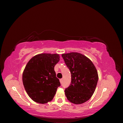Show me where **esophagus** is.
Here are the masks:
<instances>
[{
	"mask_svg": "<svg viewBox=\"0 0 123 123\" xmlns=\"http://www.w3.org/2000/svg\"><path fill=\"white\" fill-rule=\"evenodd\" d=\"M62 79H60V83H61V84H62Z\"/></svg>",
	"mask_w": 123,
	"mask_h": 123,
	"instance_id": "34e87169",
	"label": "esophagus"
}]
</instances>
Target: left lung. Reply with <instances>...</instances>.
Instances as JSON below:
<instances>
[{"label": "left lung", "instance_id": "left-lung-1", "mask_svg": "<svg viewBox=\"0 0 123 123\" xmlns=\"http://www.w3.org/2000/svg\"><path fill=\"white\" fill-rule=\"evenodd\" d=\"M62 57L71 74V82L65 89L69 101L81 104L94 93L98 79L95 67L86 56L77 52L62 54Z\"/></svg>", "mask_w": 123, "mask_h": 123}]
</instances>
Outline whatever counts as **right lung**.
I'll list each match as a JSON object with an SVG mask.
<instances>
[{
    "label": "right lung",
    "mask_w": 123,
    "mask_h": 123,
    "mask_svg": "<svg viewBox=\"0 0 123 123\" xmlns=\"http://www.w3.org/2000/svg\"><path fill=\"white\" fill-rule=\"evenodd\" d=\"M59 58L58 54L43 53L34 56L27 63L23 82L27 94L34 102L45 104L53 98L61 86L54 71Z\"/></svg>",
    "instance_id": "obj_1"
}]
</instances>
